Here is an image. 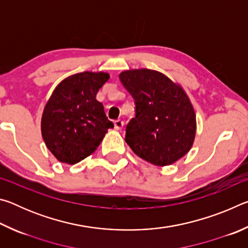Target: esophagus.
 <instances>
[{
	"instance_id": "obj_1",
	"label": "esophagus",
	"mask_w": 248,
	"mask_h": 248,
	"mask_svg": "<svg viewBox=\"0 0 248 248\" xmlns=\"http://www.w3.org/2000/svg\"><path fill=\"white\" fill-rule=\"evenodd\" d=\"M114 124H115V129H116V130H121V129H123V127H124V123L123 120L118 119V120H116V121H115Z\"/></svg>"
}]
</instances>
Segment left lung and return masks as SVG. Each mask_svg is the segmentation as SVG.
Returning a JSON list of instances; mask_svg holds the SVG:
<instances>
[{
  "mask_svg": "<svg viewBox=\"0 0 248 248\" xmlns=\"http://www.w3.org/2000/svg\"><path fill=\"white\" fill-rule=\"evenodd\" d=\"M119 78L136 104L124 139L133 152L156 166L186 155L195 140L196 115L182 87L149 69L124 71Z\"/></svg>",
  "mask_w": 248,
  "mask_h": 248,
  "instance_id": "1",
  "label": "left lung"
}]
</instances>
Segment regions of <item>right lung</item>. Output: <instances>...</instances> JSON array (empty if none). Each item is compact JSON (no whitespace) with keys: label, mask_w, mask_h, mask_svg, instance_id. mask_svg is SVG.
<instances>
[{"label":"right lung","mask_w":248,"mask_h":248,"mask_svg":"<svg viewBox=\"0 0 248 248\" xmlns=\"http://www.w3.org/2000/svg\"><path fill=\"white\" fill-rule=\"evenodd\" d=\"M109 79L104 72H82L54 89L41 118V134L58 161L77 164L95 152L107 130L114 128L96 94Z\"/></svg>","instance_id":"obj_1"}]
</instances>
